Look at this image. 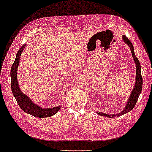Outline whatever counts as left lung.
Wrapping results in <instances>:
<instances>
[{"label": "left lung", "mask_w": 152, "mask_h": 152, "mask_svg": "<svg viewBox=\"0 0 152 152\" xmlns=\"http://www.w3.org/2000/svg\"><path fill=\"white\" fill-rule=\"evenodd\" d=\"M122 40L125 42L126 44H127L128 46L129 47L130 50L132 53L133 58L134 59V61L135 62L136 64V79H135V83H134V86L133 89L131 92L130 96L129 97V99L127 100V102L126 104V107H125L124 109L122 111V112L118 114H107V113H103L101 112H97V113L100 116H105L108 118H115V117H118L120 116H122L123 114L129 113V111L132 110L134 107L135 106V104L137 102L138 98H139L140 94L141 93V91H142V75H141V67L140 64L139 62V60L138 59L135 54H134V48L129 39L127 38L126 36H122Z\"/></svg>", "instance_id": "1"}]
</instances>
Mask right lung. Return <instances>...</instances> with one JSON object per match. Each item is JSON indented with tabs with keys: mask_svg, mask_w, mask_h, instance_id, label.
<instances>
[{
	"mask_svg": "<svg viewBox=\"0 0 152 152\" xmlns=\"http://www.w3.org/2000/svg\"><path fill=\"white\" fill-rule=\"evenodd\" d=\"M26 44L23 45L18 50L16 55L15 61L11 67L10 76H11V87L13 96L18 102L20 108L25 113L38 118H48L55 115L61 108V105L53 108H43L34 103L29 97L21 90L18 84L17 72L19 64L21 53L25 49Z\"/></svg>",
	"mask_w": 152,
	"mask_h": 152,
	"instance_id": "1",
	"label": "right lung"
}]
</instances>
